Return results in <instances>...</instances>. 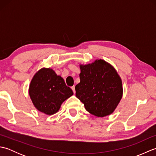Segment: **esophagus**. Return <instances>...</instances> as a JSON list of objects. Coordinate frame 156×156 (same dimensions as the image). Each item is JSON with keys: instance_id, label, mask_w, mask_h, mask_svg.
Listing matches in <instances>:
<instances>
[{"instance_id": "34e87169", "label": "esophagus", "mask_w": 156, "mask_h": 156, "mask_svg": "<svg viewBox=\"0 0 156 156\" xmlns=\"http://www.w3.org/2000/svg\"><path fill=\"white\" fill-rule=\"evenodd\" d=\"M72 90H73V92H74V93L75 94L76 90H75V87H74V86H73V87H72Z\"/></svg>"}]
</instances>
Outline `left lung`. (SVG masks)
<instances>
[{"instance_id":"8db88e82","label":"left lung","mask_w":156,"mask_h":156,"mask_svg":"<svg viewBox=\"0 0 156 156\" xmlns=\"http://www.w3.org/2000/svg\"><path fill=\"white\" fill-rule=\"evenodd\" d=\"M80 82L76 86V97L88 112L98 117L112 114L122 97L120 76L109 63L96 59L80 64Z\"/></svg>"}]
</instances>
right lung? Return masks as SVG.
I'll list each match as a JSON object with an SVG mask.
<instances>
[{
    "label": "right lung",
    "instance_id": "add662e5",
    "mask_svg": "<svg viewBox=\"0 0 156 156\" xmlns=\"http://www.w3.org/2000/svg\"><path fill=\"white\" fill-rule=\"evenodd\" d=\"M34 107L48 115L58 112L62 104L74 94L64 80L50 68H43L35 73L29 88Z\"/></svg>",
    "mask_w": 156,
    "mask_h": 156
}]
</instances>
